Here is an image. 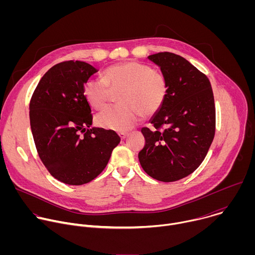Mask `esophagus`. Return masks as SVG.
Listing matches in <instances>:
<instances>
[{
	"label": "esophagus",
	"instance_id": "esophagus-1",
	"mask_svg": "<svg viewBox=\"0 0 255 255\" xmlns=\"http://www.w3.org/2000/svg\"><path fill=\"white\" fill-rule=\"evenodd\" d=\"M119 136H120V138H121L122 140H124V139L128 136V134H127V133H120Z\"/></svg>",
	"mask_w": 255,
	"mask_h": 255
}]
</instances>
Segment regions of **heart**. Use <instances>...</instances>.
<instances>
[{
  "instance_id": "obj_1",
  "label": "heart",
  "mask_w": 255,
  "mask_h": 255,
  "mask_svg": "<svg viewBox=\"0 0 255 255\" xmlns=\"http://www.w3.org/2000/svg\"><path fill=\"white\" fill-rule=\"evenodd\" d=\"M122 93L121 104L106 109L96 117L103 128L117 132L132 129L141 119L159 111L167 94V81L162 72L138 61H127L108 67L103 79H90L84 87L87 102L97 110L105 108L111 92Z\"/></svg>"
}]
</instances>
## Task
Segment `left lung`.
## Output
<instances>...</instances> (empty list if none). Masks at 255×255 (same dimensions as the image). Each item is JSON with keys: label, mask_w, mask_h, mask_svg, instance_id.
Instances as JSON below:
<instances>
[{"label": "left lung", "mask_w": 255, "mask_h": 255, "mask_svg": "<svg viewBox=\"0 0 255 255\" xmlns=\"http://www.w3.org/2000/svg\"><path fill=\"white\" fill-rule=\"evenodd\" d=\"M148 59L164 75L167 94L149 121L155 129H141L145 145L138 158L148 175L170 183L194 172L208 153L216 127L214 95L209 79L186 58L159 52Z\"/></svg>", "instance_id": "8db88e82"}]
</instances>
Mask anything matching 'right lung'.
Segmentation results:
<instances>
[{"instance_id": "right-lung-1", "label": "right lung", "mask_w": 255, "mask_h": 255, "mask_svg": "<svg viewBox=\"0 0 255 255\" xmlns=\"http://www.w3.org/2000/svg\"><path fill=\"white\" fill-rule=\"evenodd\" d=\"M97 71L85 61L57 63L41 78L30 101L36 149L50 174L66 185L81 186L97 177L120 142L113 130L91 128L84 87Z\"/></svg>"}]
</instances>
